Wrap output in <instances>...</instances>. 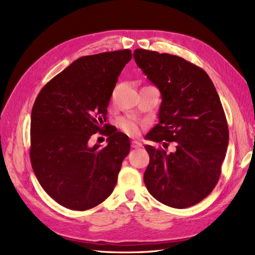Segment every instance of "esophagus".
Segmentation results:
<instances>
[{"label":"esophagus","instance_id":"34e87169","mask_svg":"<svg viewBox=\"0 0 255 255\" xmlns=\"http://www.w3.org/2000/svg\"><path fill=\"white\" fill-rule=\"evenodd\" d=\"M131 145H132V148H140V147H142V143L140 141H137V140H133V141L131 142Z\"/></svg>","mask_w":255,"mask_h":255}]
</instances>
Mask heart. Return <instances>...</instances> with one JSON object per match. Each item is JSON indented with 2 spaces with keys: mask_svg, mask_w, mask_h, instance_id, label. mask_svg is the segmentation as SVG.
I'll return each mask as SVG.
<instances>
[{
  "mask_svg": "<svg viewBox=\"0 0 255 255\" xmlns=\"http://www.w3.org/2000/svg\"><path fill=\"white\" fill-rule=\"evenodd\" d=\"M119 126L123 129V130L130 134V136H136V134L139 133V124L136 123L130 118H123L119 121Z\"/></svg>",
  "mask_w": 255,
  "mask_h": 255,
  "instance_id": "obj_1",
  "label": "heart"
}]
</instances>
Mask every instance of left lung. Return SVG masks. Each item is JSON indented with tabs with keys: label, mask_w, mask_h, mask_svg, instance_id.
Masks as SVG:
<instances>
[{
	"label": "left lung",
	"mask_w": 255,
	"mask_h": 255,
	"mask_svg": "<svg viewBox=\"0 0 255 255\" xmlns=\"http://www.w3.org/2000/svg\"><path fill=\"white\" fill-rule=\"evenodd\" d=\"M133 58L162 97L159 124L148 139L176 142L171 153L144 145L150 156L144 184L160 203L191 207L218 183L228 148V125L219 95L208 74L181 57L136 49Z\"/></svg>",
	"instance_id": "left-lung-1"
}]
</instances>
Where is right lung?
I'll list each match as a JSON object with an SVG mask.
<instances>
[{"label":"right lung","instance_id":"add662e5","mask_svg":"<svg viewBox=\"0 0 255 255\" xmlns=\"http://www.w3.org/2000/svg\"><path fill=\"white\" fill-rule=\"evenodd\" d=\"M131 50L81 57L38 94L30 118V161L38 182L58 204L72 210L95 207L115 188L130 141L110 132L107 106ZM108 145L90 147L104 129Z\"/></svg>","mask_w":255,"mask_h":255}]
</instances>
